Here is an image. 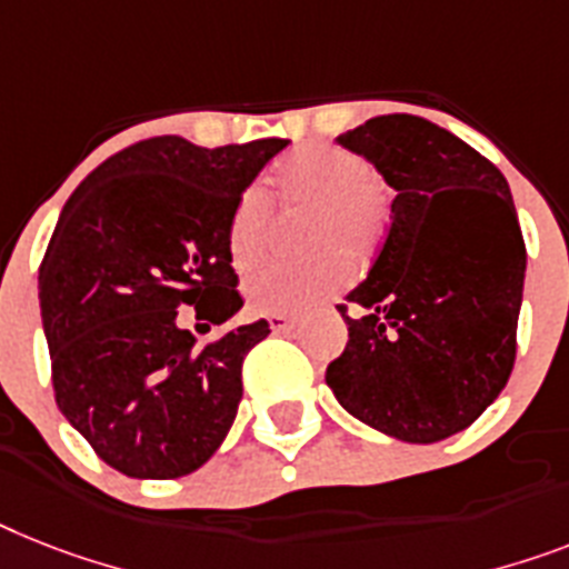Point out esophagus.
<instances>
[{"label":"esophagus","mask_w":569,"mask_h":569,"mask_svg":"<svg viewBox=\"0 0 569 569\" xmlns=\"http://www.w3.org/2000/svg\"><path fill=\"white\" fill-rule=\"evenodd\" d=\"M270 328H273L276 335H279V331H290V328L296 326V317L293 313H270Z\"/></svg>","instance_id":"obj_1"}]
</instances>
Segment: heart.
Instances as JSON below:
<instances>
[{
    "label": "heart",
    "mask_w": 569,
    "mask_h": 569,
    "mask_svg": "<svg viewBox=\"0 0 569 569\" xmlns=\"http://www.w3.org/2000/svg\"><path fill=\"white\" fill-rule=\"evenodd\" d=\"M270 189L284 209H313L308 241L317 250L349 252L366 261L383 238L389 191L363 157L335 144H308L281 157ZM270 203L250 189L234 203L227 223V250L238 270H252L270 243ZM346 279V261L322 256L302 264H264L247 279V299L267 313H296L319 302Z\"/></svg>",
    "instance_id": "obj_1"
}]
</instances>
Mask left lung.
<instances>
[{
    "label": "left lung",
    "instance_id": "obj_1",
    "mask_svg": "<svg viewBox=\"0 0 569 569\" xmlns=\"http://www.w3.org/2000/svg\"><path fill=\"white\" fill-rule=\"evenodd\" d=\"M340 144L398 194L372 270L337 305L349 342L326 383L380 433L442 442L480 419L515 369L527 243L509 182L459 136L410 112L369 119Z\"/></svg>",
    "mask_w": 569,
    "mask_h": 569
}]
</instances>
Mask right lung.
Wrapping results in <instances>:
<instances>
[{
	"label": "right lung",
	"mask_w": 569,
	"mask_h": 569,
	"mask_svg": "<svg viewBox=\"0 0 569 569\" xmlns=\"http://www.w3.org/2000/svg\"><path fill=\"white\" fill-rule=\"evenodd\" d=\"M281 148L288 139L197 148L153 136L104 159L60 211L40 264L54 401L127 477H186L227 439L243 358L270 326L197 349L180 322L241 311L227 223Z\"/></svg>",
	"instance_id": "1"
}]
</instances>
